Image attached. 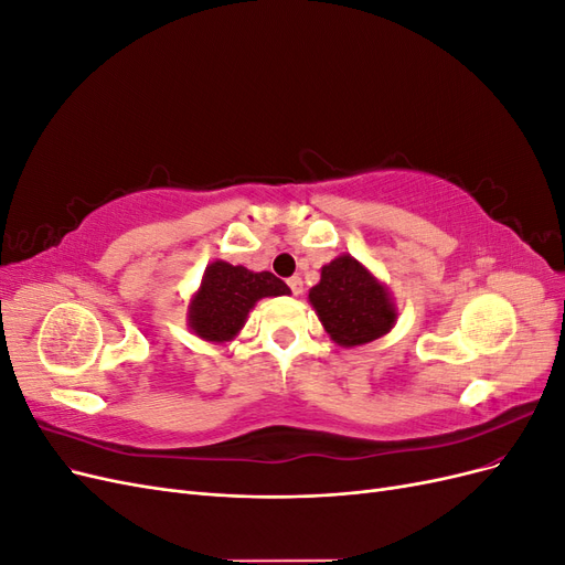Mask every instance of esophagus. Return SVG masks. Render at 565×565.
I'll list each match as a JSON object with an SVG mask.
<instances>
[{
  "mask_svg": "<svg viewBox=\"0 0 565 565\" xmlns=\"http://www.w3.org/2000/svg\"><path fill=\"white\" fill-rule=\"evenodd\" d=\"M287 285H289V289H292V295L295 297H299L301 295V289H303V282H301V278L299 276H292L287 280Z\"/></svg>",
  "mask_w": 565,
  "mask_h": 565,
  "instance_id": "esophagus-1",
  "label": "esophagus"
}]
</instances>
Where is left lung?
<instances>
[{"label":"left lung","instance_id":"8db88e82","mask_svg":"<svg viewBox=\"0 0 565 565\" xmlns=\"http://www.w3.org/2000/svg\"><path fill=\"white\" fill-rule=\"evenodd\" d=\"M309 299L322 328L339 347L367 344L386 334L396 322V309L384 285L349 254L322 266L320 282L311 289Z\"/></svg>","mask_w":565,"mask_h":565}]
</instances>
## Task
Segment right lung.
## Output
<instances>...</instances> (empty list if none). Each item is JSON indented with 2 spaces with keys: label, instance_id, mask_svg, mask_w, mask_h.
Segmentation results:
<instances>
[{
  "label": "right lung",
  "instance_id": "add662e5",
  "mask_svg": "<svg viewBox=\"0 0 565 565\" xmlns=\"http://www.w3.org/2000/svg\"><path fill=\"white\" fill-rule=\"evenodd\" d=\"M289 295V287L268 270L214 262L202 276L200 292L188 309L191 330L207 341H228L243 330L247 313L262 297Z\"/></svg>",
  "mask_w": 565,
  "mask_h": 565
}]
</instances>
